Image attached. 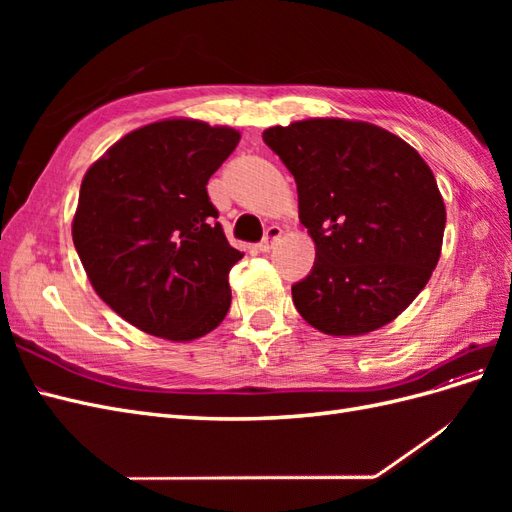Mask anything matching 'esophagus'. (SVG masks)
I'll list each match as a JSON object with an SVG mask.
<instances>
[{
	"instance_id": "1",
	"label": "esophagus",
	"mask_w": 512,
	"mask_h": 512,
	"mask_svg": "<svg viewBox=\"0 0 512 512\" xmlns=\"http://www.w3.org/2000/svg\"><path fill=\"white\" fill-rule=\"evenodd\" d=\"M282 237V228L280 226H269L267 228V232H265V237H262V241L258 243V250L260 252H269L271 247L275 245V241Z\"/></svg>"
}]
</instances>
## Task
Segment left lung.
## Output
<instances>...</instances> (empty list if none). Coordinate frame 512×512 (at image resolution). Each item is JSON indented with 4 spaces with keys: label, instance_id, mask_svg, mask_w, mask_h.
<instances>
[{
    "label": "left lung",
    "instance_id": "8db88e82",
    "mask_svg": "<svg viewBox=\"0 0 512 512\" xmlns=\"http://www.w3.org/2000/svg\"><path fill=\"white\" fill-rule=\"evenodd\" d=\"M262 141L297 181L314 267L292 301L314 329L363 335L416 299L436 269L446 211L436 177L399 136L363 121L307 119Z\"/></svg>",
    "mask_w": 512,
    "mask_h": 512
}]
</instances>
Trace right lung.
<instances>
[{
  "label": "right lung",
  "mask_w": 512,
  "mask_h": 512,
  "mask_svg": "<svg viewBox=\"0 0 512 512\" xmlns=\"http://www.w3.org/2000/svg\"><path fill=\"white\" fill-rule=\"evenodd\" d=\"M239 132L168 119L123 136L87 170L72 239L100 299L141 331L188 342L224 320L232 247L207 194Z\"/></svg>",
  "instance_id": "obj_1"
}]
</instances>
